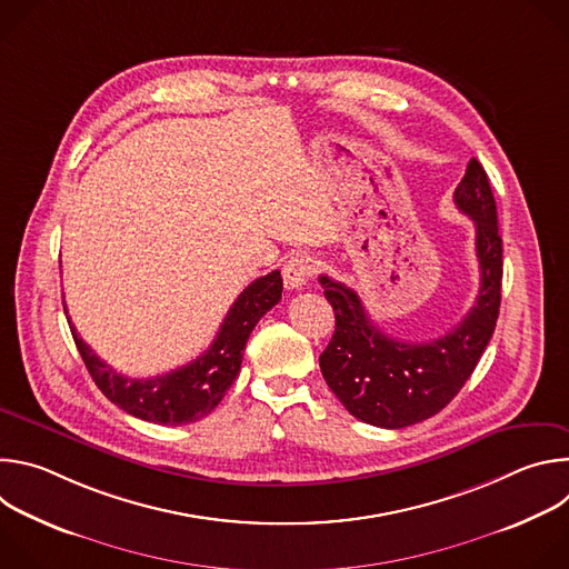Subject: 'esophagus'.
<instances>
[{"instance_id": "1", "label": "esophagus", "mask_w": 569, "mask_h": 569, "mask_svg": "<svg viewBox=\"0 0 569 569\" xmlns=\"http://www.w3.org/2000/svg\"><path fill=\"white\" fill-rule=\"evenodd\" d=\"M315 270H317V261H315L312 257L297 254V257H292V259L286 263V268H283V281H286V286H288L290 290H299V288H303V286L310 281V277L315 274Z\"/></svg>"}]
</instances>
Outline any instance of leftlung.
Instances as JSON below:
<instances>
[{
    "instance_id": "obj_1",
    "label": "left lung",
    "mask_w": 569,
    "mask_h": 569,
    "mask_svg": "<svg viewBox=\"0 0 569 569\" xmlns=\"http://www.w3.org/2000/svg\"><path fill=\"white\" fill-rule=\"evenodd\" d=\"M455 204L475 222L481 283L475 306L450 333L421 345L393 340L373 327L356 290L319 277L336 310V333L319 356L321 376L345 408L369 426L398 430L441 412L493 338L502 299V238L489 176L475 157L455 189Z\"/></svg>"
}]
</instances>
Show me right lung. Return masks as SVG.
<instances>
[{"instance_id":"1","label":"right lung","mask_w":569,"mask_h":569,"mask_svg":"<svg viewBox=\"0 0 569 569\" xmlns=\"http://www.w3.org/2000/svg\"><path fill=\"white\" fill-rule=\"evenodd\" d=\"M281 290L283 279L279 270L252 281L231 303L216 340L200 358L154 378H128L117 373L90 349V345L80 340L73 327L69 329L92 380L117 408L148 423L187 426L211 415L222 400L240 371L242 349H246L250 333L259 319L279 303Z\"/></svg>"}]
</instances>
